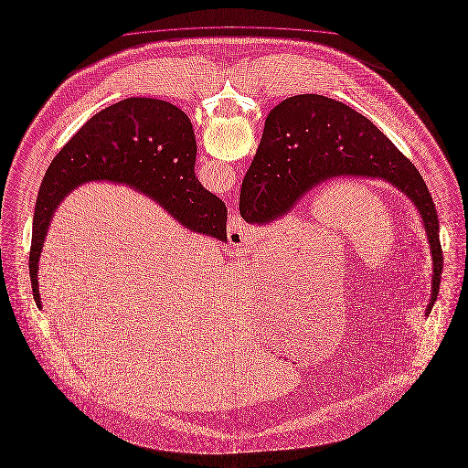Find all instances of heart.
Here are the masks:
<instances>
[{
	"label": "heart",
	"instance_id": "1",
	"mask_svg": "<svg viewBox=\"0 0 468 468\" xmlns=\"http://www.w3.org/2000/svg\"><path fill=\"white\" fill-rule=\"evenodd\" d=\"M282 324H285V331H287V333H289V336H291V335H292V329H291L292 325H287L289 322H282ZM291 324H292V322H291Z\"/></svg>",
	"mask_w": 468,
	"mask_h": 468
}]
</instances>
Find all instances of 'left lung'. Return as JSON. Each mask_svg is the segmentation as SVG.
<instances>
[{
  "label": "left lung",
  "instance_id": "1",
  "mask_svg": "<svg viewBox=\"0 0 468 468\" xmlns=\"http://www.w3.org/2000/svg\"><path fill=\"white\" fill-rule=\"evenodd\" d=\"M340 176L386 179L416 204L433 253V304L443 266L435 202L414 164L367 116L342 101L295 95L271 111L241 186L239 213L248 223L272 222L306 192Z\"/></svg>",
  "mask_w": 468,
  "mask_h": 468
}]
</instances>
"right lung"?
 <instances>
[{
	"mask_svg": "<svg viewBox=\"0 0 468 468\" xmlns=\"http://www.w3.org/2000/svg\"><path fill=\"white\" fill-rule=\"evenodd\" d=\"M196 154L188 116L164 100H122L84 123L52 160L35 204L29 278L37 306L38 259L52 213L80 183L130 185L158 200L177 222L227 241V207L198 183Z\"/></svg>",
	"mask_w": 468,
	"mask_h": 468,
	"instance_id": "right-lung-1",
	"label": "right lung"
}]
</instances>
